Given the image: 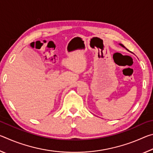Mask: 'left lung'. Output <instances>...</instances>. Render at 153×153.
<instances>
[{"instance_id":"left-lung-1","label":"left lung","mask_w":153,"mask_h":153,"mask_svg":"<svg viewBox=\"0 0 153 153\" xmlns=\"http://www.w3.org/2000/svg\"><path fill=\"white\" fill-rule=\"evenodd\" d=\"M120 45L121 46H123V47H124V48H125V46H124L123 45H121V44H120Z\"/></svg>"}]
</instances>
